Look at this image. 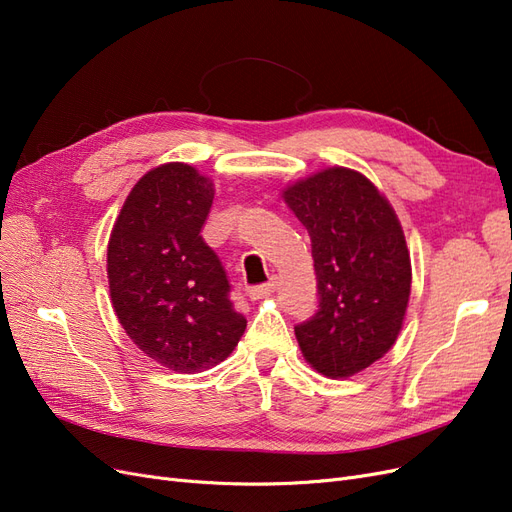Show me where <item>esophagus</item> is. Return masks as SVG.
<instances>
[{"label":"esophagus","instance_id":"34e87169","mask_svg":"<svg viewBox=\"0 0 512 512\" xmlns=\"http://www.w3.org/2000/svg\"><path fill=\"white\" fill-rule=\"evenodd\" d=\"M275 290V282H267V284H258V286H252L250 290H247V297H250L252 301H258V299H265L269 297V294Z\"/></svg>","mask_w":512,"mask_h":512}]
</instances>
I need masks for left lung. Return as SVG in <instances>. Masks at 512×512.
<instances>
[{
  "label": "left lung",
  "instance_id": "8db88e82",
  "mask_svg": "<svg viewBox=\"0 0 512 512\" xmlns=\"http://www.w3.org/2000/svg\"><path fill=\"white\" fill-rule=\"evenodd\" d=\"M284 198L312 239L318 280V309L294 324V335L320 374H359L391 350L406 316L404 230L376 185L348 168L294 183Z\"/></svg>",
  "mask_w": 512,
  "mask_h": 512
}]
</instances>
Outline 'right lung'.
I'll use <instances>...</instances> for the list:
<instances>
[{
	"mask_svg": "<svg viewBox=\"0 0 512 512\" xmlns=\"http://www.w3.org/2000/svg\"><path fill=\"white\" fill-rule=\"evenodd\" d=\"M213 183L170 162L134 185L108 241L115 314L164 367L194 374L224 361L247 327L222 260L205 243Z\"/></svg>",
	"mask_w": 512,
	"mask_h": 512,
	"instance_id": "add662e5",
	"label": "right lung"
}]
</instances>
